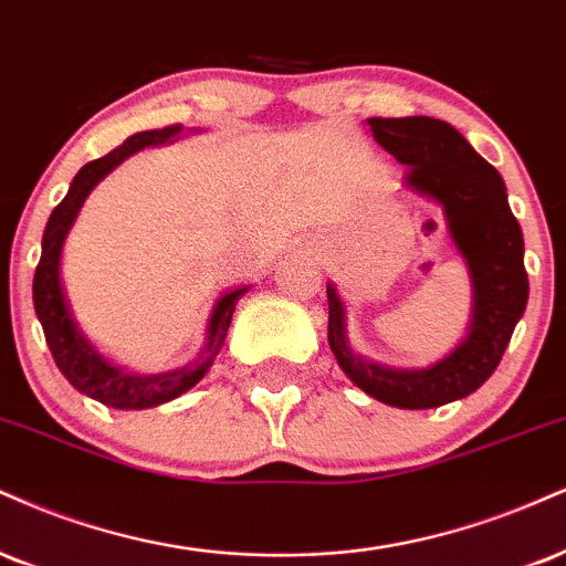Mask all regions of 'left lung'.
Returning a JSON list of instances; mask_svg holds the SVG:
<instances>
[{
    "label": "left lung",
    "mask_w": 566,
    "mask_h": 566,
    "mask_svg": "<svg viewBox=\"0 0 566 566\" xmlns=\"http://www.w3.org/2000/svg\"><path fill=\"white\" fill-rule=\"evenodd\" d=\"M366 124L377 145L406 166V187L442 208L472 279V322L467 337L438 364L390 369L350 348L345 305L335 284H326L329 348L350 382L371 398L395 408H438L478 390L501 364L530 295L522 229L501 174L451 124L427 115Z\"/></svg>",
    "instance_id": "8db88e82"
}]
</instances>
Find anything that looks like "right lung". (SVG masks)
Instances as JSON below:
<instances>
[{
  "label": "right lung",
  "instance_id": "1",
  "mask_svg": "<svg viewBox=\"0 0 566 566\" xmlns=\"http://www.w3.org/2000/svg\"><path fill=\"white\" fill-rule=\"evenodd\" d=\"M179 132L181 124L158 128V132L134 134L128 136L124 145L115 147L113 153H107L105 158L86 163V166L76 174V179H73L63 202L52 210L50 221H46L42 237V258H39L36 274H33V308H36L39 322H42L46 345H50L57 369L63 371V377L76 387L78 392H84L88 398L99 400V403L111 408H120V411L168 403V400L179 398L181 392H187L189 387L200 382V379L206 377V371L213 366L218 350L223 348V339H227L231 313L237 308V301L250 290L240 287L218 297L216 308L210 313L206 345H202L200 356L189 360L181 369L163 374H132L120 369V366L111 364V360L99 356L97 348L88 343L84 332L78 329L76 318H73L71 305H67L63 290V279H60V258H63L65 237L67 231H71L73 221H76L81 206H84L88 192H92L115 166H120V163L132 158L139 149L166 145V142H171V136Z\"/></svg>",
  "mask_w": 566,
  "mask_h": 566
}]
</instances>
